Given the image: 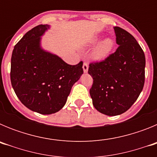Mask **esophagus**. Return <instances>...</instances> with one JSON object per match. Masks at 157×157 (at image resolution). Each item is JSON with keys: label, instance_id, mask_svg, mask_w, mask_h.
<instances>
[{"label": "esophagus", "instance_id": "esophagus-1", "mask_svg": "<svg viewBox=\"0 0 157 157\" xmlns=\"http://www.w3.org/2000/svg\"><path fill=\"white\" fill-rule=\"evenodd\" d=\"M82 68H83V71L85 72V73H86V72L88 71V68H89L88 63H86V62H84V63H83V66H82Z\"/></svg>", "mask_w": 157, "mask_h": 157}]
</instances>
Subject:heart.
<instances>
[{
	"label": "heart",
	"mask_w": 157,
	"mask_h": 157,
	"mask_svg": "<svg viewBox=\"0 0 157 157\" xmlns=\"http://www.w3.org/2000/svg\"><path fill=\"white\" fill-rule=\"evenodd\" d=\"M99 41L98 39H95L94 43H97ZM113 47V42L111 39H105L97 47L95 52H94V56L97 59H103L106 57L110 52L112 51Z\"/></svg>",
	"instance_id": "1"
}]
</instances>
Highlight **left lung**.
I'll return each mask as SVG.
<instances>
[{
    "label": "left lung",
    "instance_id": "left-lung-1",
    "mask_svg": "<svg viewBox=\"0 0 157 157\" xmlns=\"http://www.w3.org/2000/svg\"><path fill=\"white\" fill-rule=\"evenodd\" d=\"M116 52L104 60L90 63L93 77L90 90L93 105L98 112L109 116L127 112L139 97L145 83V57L134 36L115 27Z\"/></svg>",
    "mask_w": 157,
    "mask_h": 157
}]
</instances>
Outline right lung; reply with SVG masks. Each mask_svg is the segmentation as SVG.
I'll use <instances>...</instances> for the list:
<instances>
[{"label":"right lung","mask_w":157,"mask_h":157,"mask_svg":"<svg viewBox=\"0 0 157 157\" xmlns=\"http://www.w3.org/2000/svg\"><path fill=\"white\" fill-rule=\"evenodd\" d=\"M48 28L41 24L26 33L14 47L11 59V82L17 98L42 115L60 110L83 74L82 61L67 64L41 48V36Z\"/></svg>","instance_id":"obj_1"}]
</instances>
